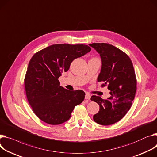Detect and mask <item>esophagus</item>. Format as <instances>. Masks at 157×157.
<instances>
[{
	"label": "esophagus",
	"mask_w": 157,
	"mask_h": 157,
	"mask_svg": "<svg viewBox=\"0 0 157 157\" xmlns=\"http://www.w3.org/2000/svg\"><path fill=\"white\" fill-rule=\"evenodd\" d=\"M91 98V95H90L89 93H86L85 95V99L86 100H90Z\"/></svg>",
	"instance_id": "1"
}]
</instances>
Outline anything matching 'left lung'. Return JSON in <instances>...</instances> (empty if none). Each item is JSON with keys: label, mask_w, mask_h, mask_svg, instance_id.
I'll use <instances>...</instances> for the list:
<instances>
[{"label": "left lung", "mask_w": 157, "mask_h": 157, "mask_svg": "<svg viewBox=\"0 0 157 157\" xmlns=\"http://www.w3.org/2000/svg\"><path fill=\"white\" fill-rule=\"evenodd\" d=\"M90 46L95 49L101 60V68L97 81L101 86H108L110 97L102 99L93 95L91 100L97 102L99 112L93 116L95 122L109 126L119 121L129 110L136 91V78L129 56L109 44L94 43Z\"/></svg>", "instance_id": "8db88e82"}]
</instances>
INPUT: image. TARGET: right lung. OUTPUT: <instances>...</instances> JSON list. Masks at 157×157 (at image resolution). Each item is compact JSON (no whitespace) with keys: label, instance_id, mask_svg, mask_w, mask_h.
<instances>
[{"label":"right lung","instance_id":"right-lung-1","mask_svg":"<svg viewBox=\"0 0 157 157\" xmlns=\"http://www.w3.org/2000/svg\"><path fill=\"white\" fill-rule=\"evenodd\" d=\"M91 50L86 45L55 44L31 57L25 87L29 105L40 119L51 125L60 124L70 119L75 107L84 100V91L64 88L58 78L69 70L73 60Z\"/></svg>","mask_w":157,"mask_h":157}]
</instances>
